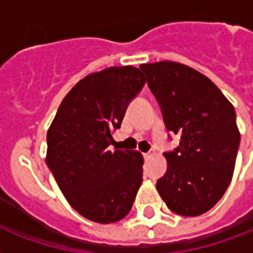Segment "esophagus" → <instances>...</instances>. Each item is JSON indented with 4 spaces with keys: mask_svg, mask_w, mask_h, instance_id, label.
<instances>
[{
    "mask_svg": "<svg viewBox=\"0 0 253 253\" xmlns=\"http://www.w3.org/2000/svg\"><path fill=\"white\" fill-rule=\"evenodd\" d=\"M144 155V159H149V158H152V156H155V151H149V152H145Z\"/></svg>",
    "mask_w": 253,
    "mask_h": 253,
    "instance_id": "esophagus-1",
    "label": "esophagus"
}]
</instances>
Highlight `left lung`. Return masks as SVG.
I'll return each instance as SVG.
<instances>
[{
    "label": "left lung",
    "mask_w": 253,
    "mask_h": 253,
    "mask_svg": "<svg viewBox=\"0 0 253 253\" xmlns=\"http://www.w3.org/2000/svg\"><path fill=\"white\" fill-rule=\"evenodd\" d=\"M158 99L166 128L180 134L179 147L165 154L167 172L156 183L176 214L197 217L222 198L240 144L233 105L208 77L178 62L141 64Z\"/></svg>",
    "instance_id": "obj_1"
}]
</instances>
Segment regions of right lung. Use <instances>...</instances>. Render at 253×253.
<instances>
[{"instance_id":"right-lung-1","label":"right lung","mask_w":253,"mask_h":253,"mask_svg":"<svg viewBox=\"0 0 253 253\" xmlns=\"http://www.w3.org/2000/svg\"><path fill=\"white\" fill-rule=\"evenodd\" d=\"M144 84V74L133 66L87 74L49 125L47 166L68 204L87 220L112 224L132 209L143 182V155L108 147Z\"/></svg>"}]
</instances>
